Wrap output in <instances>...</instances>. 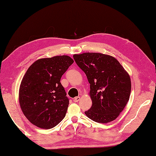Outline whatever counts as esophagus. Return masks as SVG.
I'll use <instances>...</instances> for the list:
<instances>
[{
  "label": "esophagus",
  "mask_w": 156,
  "mask_h": 156,
  "mask_svg": "<svg viewBox=\"0 0 156 156\" xmlns=\"http://www.w3.org/2000/svg\"><path fill=\"white\" fill-rule=\"evenodd\" d=\"M80 97H75V98H74V101L75 102H78V101H80Z\"/></svg>",
  "instance_id": "esophagus-1"
}]
</instances>
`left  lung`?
Masks as SVG:
<instances>
[{"label": "left lung", "mask_w": 156, "mask_h": 156, "mask_svg": "<svg viewBox=\"0 0 156 156\" xmlns=\"http://www.w3.org/2000/svg\"><path fill=\"white\" fill-rule=\"evenodd\" d=\"M90 83L92 107L84 113L99 123L114 121L123 110L131 94L130 77L117 59L100 53L73 55Z\"/></svg>", "instance_id": "obj_1"}]
</instances>
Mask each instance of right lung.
Masks as SVG:
<instances>
[{"label":"right lung","instance_id":"obj_1","mask_svg":"<svg viewBox=\"0 0 156 156\" xmlns=\"http://www.w3.org/2000/svg\"><path fill=\"white\" fill-rule=\"evenodd\" d=\"M73 63L68 55L55 56L38 59L28 68L20 86L19 104L32 124L49 129L64 119L69 98L60 80Z\"/></svg>","mask_w":156,"mask_h":156}]
</instances>
